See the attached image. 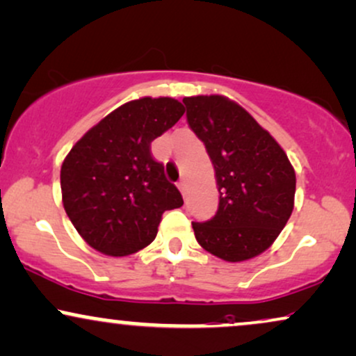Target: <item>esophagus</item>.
<instances>
[{"mask_svg": "<svg viewBox=\"0 0 356 356\" xmlns=\"http://www.w3.org/2000/svg\"><path fill=\"white\" fill-rule=\"evenodd\" d=\"M177 187H179V191H181V194L182 195H186L187 194V189H189V186H187V182L186 181H181L177 184Z\"/></svg>", "mask_w": 356, "mask_h": 356, "instance_id": "1", "label": "esophagus"}]
</instances>
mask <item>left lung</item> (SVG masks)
Here are the masks:
<instances>
[{"mask_svg":"<svg viewBox=\"0 0 356 356\" xmlns=\"http://www.w3.org/2000/svg\"><path fill=\"white\" fill-rule=\"evenodd\" d=\"M187 122L216 170L219 209L192 222L200 247L225 262L267 250L293 211L295 170L284 149L237 102L224 96L184 97Z\"/></svg>","mask_w":356,"mask_h":356,"instance_id":"obj_1","label":"left lung"}]
</instances>
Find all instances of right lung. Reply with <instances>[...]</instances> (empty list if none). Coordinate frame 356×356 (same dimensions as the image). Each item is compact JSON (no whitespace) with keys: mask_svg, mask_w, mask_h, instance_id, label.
I'll use <instances>...</instances> for the list:
<instances>
[{"mask_svg":"<svg viewBox=\"0 0 356 356\" xmlns=\"http://www.w3.org/2000/svg\"><path fill=\"white\" fill-rule=\"evenodd\" d=\"M184 106L140 97L119 106L72 145L61 165L63 205L81 237L101 254L131 255L157 235L162 213L184 204L154 161L151 143L174 126Z\"/></svg>","mask_w":356,"mask_h":356,"instance_id":"add662e5","label":"right lung"}]
</instances>
